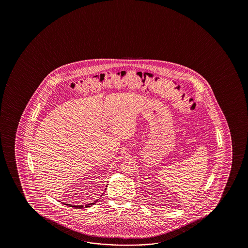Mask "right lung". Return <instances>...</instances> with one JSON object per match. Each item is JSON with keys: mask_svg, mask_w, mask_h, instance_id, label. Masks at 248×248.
<instances>
[{"mask_svg": "<svg viewBox=\"0 0 248 248\" xmlns=\"http://www.w3.org/2000/svg\"><path fill=\"white\" fill-rule=\"evenodd\" d=\"M108 187V186H107ZM107 189V188H106ZM98 202V199L97 200H95V202H92V203L90 204H85V206H83V205H71V204H68V203H63L64 205H67L68 207H75V208H84V207H91V206H93V205H95L96 202Z\"/></svg>", "mask_w": 248, "mask_h": 248, "instance_id": "1", "label": "right lung"}]
</instances>
